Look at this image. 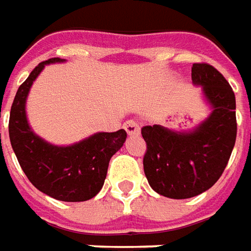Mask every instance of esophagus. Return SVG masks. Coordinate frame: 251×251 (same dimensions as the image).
<instances>
[{"label":"esophagus","instance_id":"obj_1","mask_svg":"<svg viewBox=\"0 0 251 251\" xmlns=\"http://www.w3.org/2000/svg\"><path fill=\"white\" fill-rule=\"evenodd\" d=\"M124 127H125L127 134H139L140 133V126L136 119H127L124 124Z\"/></svg>","mask_w":251,"mask_h":251}]
</instances>
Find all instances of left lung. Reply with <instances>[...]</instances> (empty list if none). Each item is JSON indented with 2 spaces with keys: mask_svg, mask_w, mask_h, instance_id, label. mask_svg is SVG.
<instances>
[{
  "mask_svg": "<svg viewBox=\"0 0 251 251\" xmlns=\"http://www.w3.org/2000/svg\"><path fill=\"white\" fill-rule=\"evenodd\" d=\"M192 82L203 86L213 112L192 133H176L159 125L143 126L147 144L143 158L151 188L163 197H197L217 183L236 140V101L231 85L207 63L192 64Z\"/></svg>",
  "mask_w": 251,
  "mask_h": 251,
  "instance_id": "left-lung-1",
  "label": "left lung"
}]
</instances>
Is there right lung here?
Masks as SVG:
<instances>
[{
    "label": "right lung",
    "instance_id": "right-lung-1",
    "mask_svg": "<svg viewBox=\"0 0 251 251\" xmlns=\"http://www.w3.org/2000/svg\"><path fill=\"white\" fill-rule=\"evenodd\" d=\"M63 61L52 57L40 63L19 86L9 115V139L20 168L31 184L63 202L92 199L103 187L111 156L124 146L126 132L96 133L78 144L56 147L35 136L25 118V97L45 64Z\"/></svg>",
    "mask_w": 251,
    "mask_h": 251
}]
</instances>
